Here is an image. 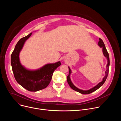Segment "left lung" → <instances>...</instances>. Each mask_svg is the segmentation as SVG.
<instances>
[{"label": "left lung", "instance_id": "obj_1", "mask_svg": "<svg viewBox=\"0 0 121 121\" xmlns=\"http://www.w3.org/2000/svg\"><path fill=\"white\" fill-rule=\"evenodd\" d=\"M98 44L99 46V47L100 48H102V52H103V54L104 55V56L107 58V60H108V63L107 65V70L105 71V77L103 78L102 81L100 82H99L98 85H97L96 86H95L94 87H93V88L88 90V91H83L81 90H80L78 88H77L76 87L73 85V84L72 83V82L71 81L70 79V75L71 73V70L70 69V68L68 67V69H69V74L67 77V83L69 85V86L70 87V88L73 89V90L78 92L81 94H88L90 93H91L94 91H96L97 90H98L99 88L101 86L104 84V83L105 82V81H106V79L108 77V73H109V65H110V59H109V54L108 53V52L107 51V49L105 47V46L104 45V43H103V41L100 39L99 38V41L98 43Z\"/></svg>", "mask_w": 121, "mask_h": 121}]
</instances>
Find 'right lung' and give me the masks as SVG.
Returning a JSON list of instances; mask_svg holds the SVG:
<instances>
[{
	"label": "right lung",
	"mask_w": 121,
	"mask_h": 121,
	"mask_svg": "<svg viewBox=\"0 0 121 121\" xmlns=\"http://www.w3.org/2000/svg\"><path fill=\"white\" fill-rule=\"evenodd\" d=\"M32 32L21 38L16 44L11 56V64L15 78L22 87L30 91H37L46 88L51 81L54 71L61 65L60 61L48 64L38 70L31 71L21 64L19 54L25 41Z\"/></svg>",
	"instance_id": "obj_1"
}]
</instances>
